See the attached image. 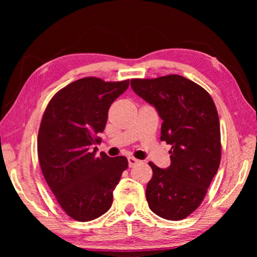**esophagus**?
Instances as JSON below:
<instances>
[{
    "instance_id": "1",
    "label": "esophagus",
    "mask_w": 257,
    "mask_h": 257,
    "mask_svg": "<svg viewBox=\"0 0 257 257\" xmlns=\"http://www.w3.org/2000/svg\"><path fill=\"white\" fill-rule=\"evenodd\" d=\"M128 163H129V167L133 168V167H135V165H137V164L141 163V161L133 158V156H129V158H128Z\"/></svg>"
}]
</instances>
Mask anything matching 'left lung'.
Wrapping results in <instances>:
<instances>
[{"mask_svg":"<svg viewBox=\"0 0 257 257\" xmlns=\"http://www.w3.org/2000/svg\"><path fill=\"white\" fill-rule=\"evenodd\" d=\"M132 88L153 105L160 118L161 141L171 145L170 167L150 162L153 177L146 199L156 215L182 220L201 205L221 161L220 121L205 89L179 75L132 79Z\"/></svg>","mask_w":257,"mask_h":257,"instance_id":"1","label":"left lung"}]
</instances>
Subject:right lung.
<instances>
[{
	"label": "right lung",
	"instance_id": "1",
	"mask_svg": "<svg viewBox=\"0 0 257 257\" xmlns=\"http://www.w3.org/2000/svg\"><path fill=\"white\" fill-rule=\"evenodd\" d=\"M129 80L108 82L86 77L56 93L43 115L37 139L41 169L56 201L81 222L108 211L113 190L128 168L124 156H96L111 104Z\"/></svg>",
	"mask_w": 257,
	"mask_h": 257
}]
</instances>
